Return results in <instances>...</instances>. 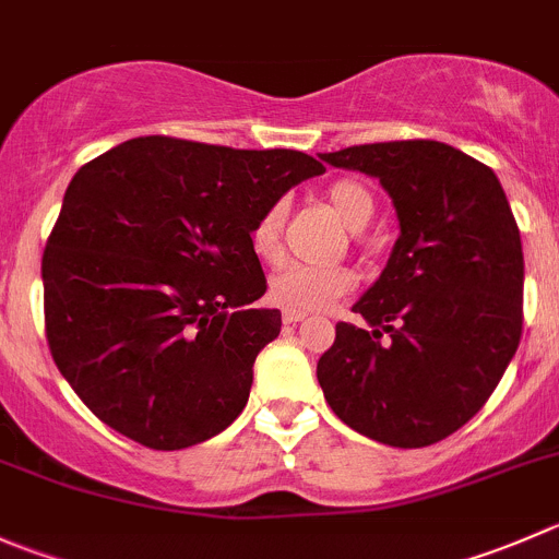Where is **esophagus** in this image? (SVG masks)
<instances>
[{"label": "esophagus", "mask_w": 559, "mask_h": 559, "mask_svg": "<svg viewBox=\"0 0 559 559\" xmlns=\"http://www.w3.org/2000/svg\"><path fill=\"white\" fill-rule=\"evenodd\" d=\"M306 319V313H295V311H284V324H297Z\"/></svg>", "instance_id": "esophagus-1"}]
</instances>
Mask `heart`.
<instances>
[{
    "mask_svg": "<svg viewBox=\"0 0 559 559\" xmlns=\"http://www.w3.org/2000/svg\"><path fill=\"white\" fill-rule=\"evenodd\" d=\"M324 199L330 207L338 213V218L349 226L352 231H362L371 224L377 213V202L366 182L355 177H341L330 182ZM289 204L286 199H275L262 213L257 215L251 226V248L262 262L278 264L284 259V229ZM355 289V273L346 267H308V264H289L278 270L270 278V300L281 306L284 311L295 313H313L324 311L341 297Z\"/></svg>",
    "mask_w": 559,
    "mask_h": 559,
    "instance_id": "1",
    "label": "heart"
}]
</instances>
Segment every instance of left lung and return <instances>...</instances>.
<instances>
[{
	"instance_id": "1",
	"label": "left lung",
	"mask_w": 559,
	"mask_h": 559,
	"mask_svg": "<svg viewBox=\"0 0 559 559\" xmlns=\"http://www.w3.org/2000/svg\"><path fill=\"white\" fill-rule=\"evenodd\" d=\"M382 182L401 235L352 306L371 330L335 324L317 362L330 409L393 448H426L489 401L522 338L524 257L495 171L431 139L324 153Z\"/></svg>"
}]
</instances>
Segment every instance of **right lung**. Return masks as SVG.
<instances>
[{
    "instance_id": "add662e5",
    "label": "right lung",
    "mask_w": 559,
    "mask_h": 559,
    "mask_svg": "<svg viewBox=\"0 0 559 559\" xmlns=\"http://www.w3.org/2000/svg\"><path fill=\"white\" fill-rule=\"evenodd\" d=\"M297 150L130 139L81 166L43 251L53 362L119 435L180 451L246 406L257 355L278 338L251 226L322 175Z\"/></svg>"
}]
</instances>
